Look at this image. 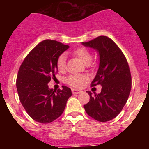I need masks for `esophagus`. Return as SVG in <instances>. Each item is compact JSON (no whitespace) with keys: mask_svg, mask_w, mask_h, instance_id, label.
Instances as JSON below:
<instances>
[{"mask_svg":"<svg viewBox=\"0 0 149 149\" xmlns=\"http://www.w3.org/2000/svg\"><path fill=\"white\" fill-rule=\"evenodd\" d=\"M72 93L73 94H79V93H81L82 91L79 90V89H72Z\"/></svg>","mask_w":149,"mask_h":149,"instance_id":"esophagus-1","label":"esophagus"}]
</instances>
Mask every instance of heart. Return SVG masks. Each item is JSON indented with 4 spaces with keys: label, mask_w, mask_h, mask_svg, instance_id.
<instances>
[{
    "label": "heart",
    "mask_w": 149,
    "mask_h": 149,
    "mask_svg": "<svg viewBox=\"0 0 149 149\" xmlns=\"http://www.w3.org/2000/svg\"><path fill=\"white\" fill-rule=\"evenodd\" d=\"M74 55L76 56L84 64L88 65L92 60V55L87 49L84 48H79L74 50ZM56 68L60 72H64L66 68V57L65 54H61L56 60ZM87 77L84 75L72 74L66 78V83L74 87H81Z\"/></svg>",
    "instance_id": "b5f03b06"
}]
</instances>
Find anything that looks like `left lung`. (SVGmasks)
Wrapping results in <instances>:
<instances>
[{"label":"left lung","mask_w":149,"mask_h":149,"mask_svg":"<svg viewBox=\"0 0 149 149\" xmlns=\"http://www.w3.org/2000/svg\"><path fill=\"white\" fill-rule=\"evenodd\" d=\"M87 48L98 53L99 66L92 86L101 84L99 94L87 91L89 101L84 105L86 113L98 122H108L122 111L131 93V75L128 63L122 51L113 41L105 36H100L87 42H82Z\"/></svg>","instance_id":"obj_1"}]
</instances>
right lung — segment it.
<instances>
[{"label":"right lung","mask_w":149,"mask_h":149,"mask_svg":"<svg viewBox=\"0 0 149 149\" xmlns=\"http://www.w3.org/2000/svg\"><path fill=\"white\" fill-rule=\"evenodd\" d=\"M69 46L55 40L41 42L27 54L21 65L16 87L21 103L33 120L50 123L65 110L70 88L63 86L57 92L48 87L51 77L57 72L56 60Z\"/></svg>","instance_id":"obj_1"}]
</instances>
